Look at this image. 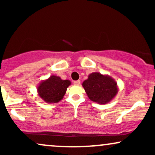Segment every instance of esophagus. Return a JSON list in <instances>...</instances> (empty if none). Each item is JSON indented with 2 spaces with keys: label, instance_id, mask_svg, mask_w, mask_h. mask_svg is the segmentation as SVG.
Listing matches in <instances>:
<instances>
[{
  "label": "esophagus",
  "instance_id": "1",
  "mask_svg": "<svg viewBox=\"0 0 155 155\" xmlns=\"http://www.w3.org/2000/svg\"><path fill=\"white\" fill-rule=\"evenodd\" d=\"M80 82H81V81H80V80H77V81H74V85H76V86H78V85L80 84Z\"/></svg>",
  "mask_w": 155,
  "mask_h": 155
}]
</instances>
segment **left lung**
<instances>
[{"label": "left lung", "mask_w": 155, "mask_h": 155, "mask_svg": "<svg viewBox=\"0 0 155 155\" xmlns=\"http://www.w3.org/2000/svg\"><path fill=\"white\" fill-rule=\"evenodd\" d=\"M88 97L98 104L109 103L118 93L117 81L110 76L93 72L82 83Z\"/></svg>", "instance_id": "8db88e82"}]
</instances>
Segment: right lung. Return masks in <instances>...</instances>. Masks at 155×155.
I'll return each instance as SVG.
<instances>
[{
  "mask_svg": "<svg viewBox=\"0 0 155 155\" xmlns=\"http://www.w3.org/2000/svg\"><path fill=\"white\" fill-rule=\"evenodd\" d=\"M71 84L69 80H63L60 76L51 75L41 81L37 87L38 95L49 104L58 103L63 98L67 88Z\"/></svg>",
  "mask_w": 155,
  "mask_h": 155,
  "instance_id": "obj_1",
  "label": "right lung"
}]
</instances>
